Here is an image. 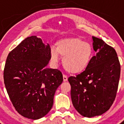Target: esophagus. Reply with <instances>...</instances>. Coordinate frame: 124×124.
<instances>
[{"label":"esophagus","mask_w":124,"mask_h":124,"mask_svg":"<svg viewBox=\"0 0 124 124\" xmlns=\"http://www.w3.org/2000/svg\"><path fill=\"white\" fill-rule=\"evenodd\" d=\"M63 80L64 82H66L68 80V77L65 75H63Z\"/></svg>","instance_id":"1"}]
</instances>
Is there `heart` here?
<instances>
[{"label": "heart", "instance_id": "heart-1", "mask_svg": "<svg viewBox=\"0 0 124 124\" xmlns=\"http://www.w3.org/2000/svg\"><path fill=\"white\" fill-rule=\"evenodd\" d=\"M51 60L58 61V54L63 57L62 64L65 70L71 73L84 71L90 64L93 54L92 46L78 38L61 40L56 43V49L50 51Z\"/></svg>", "mask_w": 124, "mask_h": 124}]
</instances>
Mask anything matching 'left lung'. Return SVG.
Returning a JSON list of instances; mask_svg holds the SVG:
<instances>
[{
	"instance_id": "1",
	"label": "left lung",
	"mask_w": 124,
	"mask_h": 124,
	"mask_svg": "<svg viewBox=\"0 0 124 124\" xmlns=\"http://www.w3.org/2000/svg\"><path fill=\"white\" fill-rule=\"evenodd\" d=\"M96 56L85 71L68 78L76 110L85 117L99 116L109 109L117 93L120 64L115 49L93 37Z\"/></svg>"
}]
</instances>
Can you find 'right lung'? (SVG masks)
I'll return each mask as SVG.
<instances>
[{
    "label": "right lung",
    "mask_w": 124,
    "mask_h": 124,
    "mask_svg": "<svg viewBox=\"0 0 124 124\" xmlns=\"http://www.w3.org/2000/svg\"><path fill=\"white\" fill-rule=\"evenodd\" d=\"M49 45L31 36L8 54L4 81L13 105L24 117L37 120L52 108L56 89L62 84L60 71L46 67L51 59Z\"/></svg>",
    "instance_id": "add662e5"
}]
</instances>
